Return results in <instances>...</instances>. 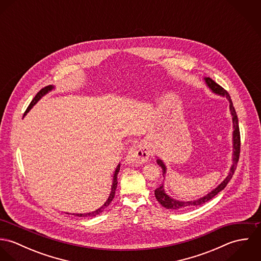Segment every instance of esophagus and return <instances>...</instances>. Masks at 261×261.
I'll return each instance as SVG.
<instances>
[{"label":"esophagus","mask_w":261,"mask_h":261,"mask_svg":"<svg viewBox=\"0 0 261 261\" xmlns=\"http://www.w3.org/2000/svg\"><path fill=\"white\" fill-rule=\"evenodd\" d=\"M149 155L150 149L145 144L140 143L130 148L126 155V162L133 165H141L148 162Z\"/></svg>","instance_id":"obj_1"}]
</instances>
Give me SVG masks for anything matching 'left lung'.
Returning <instances> with one entry per match:
<instances>
[{
	"mask_svg": "<svg viewBox=\"0 0 261 261\" xmlns=\"http://www.w3.org/2000/svg\"><path fill=\"white\" fill-rule=\"evenodd\" d=\"M205 81L207 83V85L209 86V88L219 94V95H222V96H226L227 99L229 100L230 102V112L232 114V120H233V165L229 171V174L228 176L226 177V179L224 180L223 182L217 187L215 188L211 193L207 194L206 196L198 199V200H195V201H186V202H183V201H178V200H175V199H172L171 197H169L166 193H165V190H164V187L162 186L156 188L154 190V196H155V199L159 201V203L167 208V209H170V210H186L189 208H192V207H196V206H200L206 202H208L209 200H211L212 198H214L219 192H221L223 190L224 188L226 187V185L229 183V181L231 180L232 176L234 175V172L236 170V167H237V164H238V161H239V155H240V130H239V124H238V117H237V114L235 112V109L233 107V103H232V100H231V97L229 95V93L224 89L222 86H220L219 84H217L213 79H211L210 77H206L205 78ZM156 163L158 165H160V167L162 168L163 170V174L165 175L166 174V166L164 165V163L161 161V160H156Z\"/></svg>",
	"mask_w": 261,
	"mask_h": 261,
	"instance_id": "8db88e82",
	"label": "left lung"
}]
</instances>
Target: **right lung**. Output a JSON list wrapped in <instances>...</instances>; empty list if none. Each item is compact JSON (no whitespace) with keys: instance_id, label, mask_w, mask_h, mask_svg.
<instances>
[{"instance_id":"obj_1","label":"right lung","mask_w":261,"mask_h":261,"mask_svg":"<svg viewBox=\"0 0 261 261\" xmlns=\"http://www.w3.org/2000/svg\"><path fill=\"white\" fill-rule=\"evenodd\" d=\"M52 88H53L52 85H48V86H45L44 88H42V89L38 92L37 94H36V96L33 98V100L31 101V103L29 105V107L27 108V110H26V112H25V114L33 108V106L37 102L38 100H39L43 95H45V94H46L48 91H50ZM119 168H120V165L117 166V168H116V170H115V172H114V175H113V182H112V193H111V195H110L108 201L103 204V206H101L99 209H97V210H95V211H93V212H90V213H85V214H72V215L79 216V217H94V216L100 214V213L111 204V202L113 200L114 194H115V189H116V186H117V175H118V172H119ZM66 214H69V213H66Z\"/></svg>"}]
</instances>
